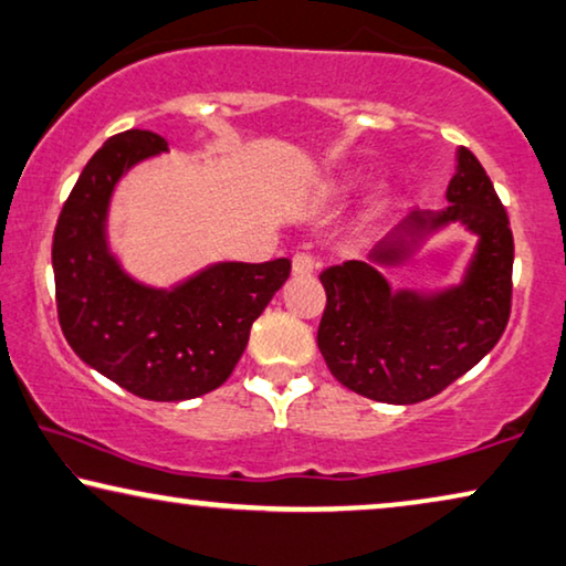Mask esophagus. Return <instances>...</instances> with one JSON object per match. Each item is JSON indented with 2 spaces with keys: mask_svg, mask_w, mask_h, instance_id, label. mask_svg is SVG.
<instances>
[{
  "mask_svg": "<svg viewBox=\"0 0 566 566\" xmlns=\"http://www.w3.org/2000/svg\"><path fill=\"white\" fill-rule=\"evenodd\" d=\"M316 270V260L308 252H296L293 255V273L296 275H311Z\"/></svg>",
  "mask_w": 566,
  "mask_h": 566,
  "instance_id": "obj_1",
  "label": "esophagus"
}]
</instances>
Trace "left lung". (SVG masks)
Returning a JSON list of instances; mask_svg holds the SVG:
<instances>
[{
    "mask_svg": "<svg viewBox=\"0 0 566 566\" xmlns=\"http://www.w3.org/2000/svg\"><path fill=\"white\" fill-rule=\"evenodd\" d=\"M449 207L411 217L370 252L395 264L423 231L462 221L481 237L462 286L437 297L392 294L367 260L326 268L318 349L344 388L380 403H421L472 370L503 337L513 298V232L480 160L460 147Z\"/></svg>",
    "mask_w": 566,
    "mask_h": 566,
    "instance_id": "1",
    "label": "left lung"
}]
</instances>
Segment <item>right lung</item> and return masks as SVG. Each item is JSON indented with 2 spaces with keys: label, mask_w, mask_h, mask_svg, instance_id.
<instances>
[{
  "label": "right lung",
  "mask_w": 566,
  "mask_h": 566,
  "mask_svg": "<svg viewBox=\"0 0 566 566\" xmlns=\"http://www.w3.org/2000/svg\"><path fill=\"white\" fill-rule=\"evenodd\" d=\"M163 150L160 135L127 129L81 170L53 234L55 306L65 342L104 378L145 400H188L232 375L291 260L219 263L174 291L125 275L106 250V209L122 174Z\"/></svg>",
  "instance_id": "right-lung-1"
}]
</instances>
